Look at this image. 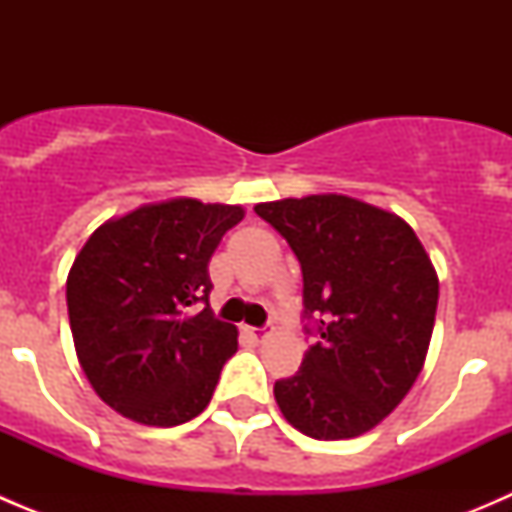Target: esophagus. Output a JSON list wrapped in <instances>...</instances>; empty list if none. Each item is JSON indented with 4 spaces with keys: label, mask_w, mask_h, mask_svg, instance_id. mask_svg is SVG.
<instances>
[{
    "label": "esophagus",
    "mask_w": 512,
    "mask_h": 512,
    "mask_svg": "<svg viewBox=\"0 0 512 512\" xmlns=\"http://www.w3.org/2000/svg\"><path fill=\"white\" fill-rule=\"evenodd\" d=\"M245 334L252 339V342H262L267 337V327H245Z\"/></svg>",
    "instance_id": "1"
}]
</instances>
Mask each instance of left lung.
Listing matches in <instances>:
<instances>
[{"label":"left lung","mask_w":512,"mask_h":512,"mask_svg":"<svg viewBox=\"0 0 512 512\" xmlns=\"http://www.w3.org/2000/svg\"><path fill=\"white\" fill-rule=\"evenodd\" d=\"M255 213L297 255L317 332L297 374L275 384L282 416L317 441L371 431L409 394L431 342L438 277L421 240L399 215L337 193Z\"/></svg>","instance_id":"8db88e82"}]
</instances>
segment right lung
I'll use <instances>...</instances> for the list:
<instances>
[{
    "label": "right lung",
    "instance_id": "add662e5",
    "mask_svg": "<svg viewBox=\"0 0 512 512\" xmlns=\"http://www.w3.org/2000/svg\"><path fill=\"white\" fill-rule=\"evenodd\" d=\"M242 218L240 205L163 200L106 220L76 255L66 280L76 356L121 416L168 428L210 404L237 329L213 317L208 262Z\"/></svg>",
    "mask_w": 512,
    "mask_h": 512
}]
</instances>
